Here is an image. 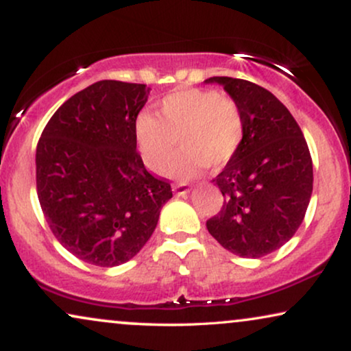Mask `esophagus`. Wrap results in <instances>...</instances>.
<instances>
[{"instance_id": "34e87169", "label": "esophagus", "mask_w": 351, "mask_h": 351, "mask_svg": "<svg viewBox=\"0 0 351 351\" xmlns=\"http://www.w3.org/2000/svg\"><path fill=\"white\" fill-rule=\"evenodd\" d=\"M172 191H174L176 195H185V193H189L190 191V186L186 185V184H176L174 186H172Z\"/></svg>"}]
</instances>
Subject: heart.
I'll list each match as a JSON object with an SVG mask.
<instances>
[{"instance_id": "obj_1", "label": "heart", "mask_w": 351, "mask_h": 351, "mask_svg": "<svg viewBox=\"0 0 351 351\" xmlns=\"http://www.w3.org/2000/svg\"><path fill=\"white\" fill-rule=\"evenodd\" d=\"M136 136L143 162L153 172L166 169L179 141L182 150L167 172L189 177L232 161L243 142V113L233 99L214 89H177L158 104V117L137 118Z\"/></svg>"}]
</instances>
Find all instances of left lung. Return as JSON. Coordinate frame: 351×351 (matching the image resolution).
Returning a JSON list of instances; mask_svg holds the SVG:
<instances>
[{
  "instance_id": "8db88e82",
  "label": "left lung",
  "mask_w": 351,
  "mask_h": 351,
  "mask_svg": "<svg viewBox=\"0 0 351 351\" xmlns=\"http://www.w3.org/2000/svg\"><path fill=\"white\" fill-rule=\"evenodd\" d=\"M239 105L244 136L237 155L213 179L223 195L209 233L239 257L267 256L294 237L313 191V162L289 110L251 81L213 76Z\"/></svg>"
}]
</instances>
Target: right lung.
I'll return each instance as SVG.
<instances>
[{"mask_svg":"<svg viewBox=\"0 0 351 351\" xmlns=\"http://www.w3.org/2000/svg\"><path fill=\"white\" fill-rule=\"evenodd\" d=\"M150 88L104 80L52 114L36 147V191L62 246L80 261L117 267L155 232L171 184L137 153L136 119Z\"/></svg>","mask_w":351,"mask_h":351,"instance_id":"1","label":"right lung"}]
</instances>
